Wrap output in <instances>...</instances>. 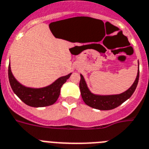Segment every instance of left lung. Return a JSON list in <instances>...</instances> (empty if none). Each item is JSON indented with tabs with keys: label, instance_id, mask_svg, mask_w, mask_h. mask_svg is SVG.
<instances>
[{
	"label": "left lung",
	"instance_id": "8db88e82",
	"mask_svg": "<svg viewBox=\"0 0 149 149\" xmlns=\"http://www.w3.org/2000/svg\"><path fill=\"white\" fill-rule=\"evenodd\" d=\"M138 63V72L136 80L132 86L128 90L120 94L114 95H98L93 93L87 87L84 77L81 74V81H80L79 87L81 94L85 104L93 109L99 110H111L117 108L121 105L123 102L127 100L135 91L137 87L139 77V68Z\"/></svg>",
	"mask_w": 149,
	"mask_h": 149
}]
</instances>
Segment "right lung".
Here are the masks:
<instances>
[{"mask_svg": "<svg viewBox=\"0 0 149 149\" xmlns=\"http://www.w3.org/2000/svg\"><path fill=\"white\" fill-rule=\"evenodd\" d=\"M72 73L59 77L53 84L41 88L27 87L15 78L9 64L8 77L11 88L14 93L26 105L31 107H44L54 104L60 94V89L71 76Z\"/></svg>", "mask_w": 149, "mask_h": 149, "instance_id": "right-lung-1", "label": "right lung"}]
</instances>
